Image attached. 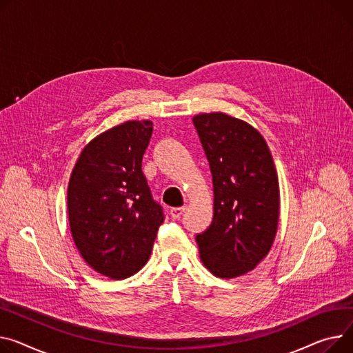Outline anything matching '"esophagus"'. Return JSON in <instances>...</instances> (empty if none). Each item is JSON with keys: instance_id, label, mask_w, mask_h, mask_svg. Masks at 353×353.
Instances as JSON below:
<instances>
[{"instance_id": "34e87169", "label": "esophagus", "mask_w": 353, "mask_h": 353, "mask_svg": "<svg viewBox=\"0 0 353 353\" xmlns=\"http://www.w3.org/2000/svg\"><path fill=\"white\" fill-rule=\"evenodd\" d=\"M184 207H173L170 208V216L174 219V220H179L181 217V214L184 213Z\"/></svg>"}]
</instances>
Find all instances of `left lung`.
<instances>
[{"label":"left lung","mask_w":353,"mask_h":353,"mask_svg":"<svg viewBox=\"0 0 353 353\" xmlns=\"http://www.w3.org/2000/svg\"><path fill=\"white\" fill-rule=\"evenodd\" d=\"M214 187L211 225L197 234L200 258L220 278L254 270L270 252L279 217V185L261 133L221 112L193 117Z\"/></svg>","instance_id":"8db88e82"}]
</instances>
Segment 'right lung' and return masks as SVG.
Listing matches in <instances>:
<instances>
[{
  "label": "right lung",
  "mask_w": 353,
  "mask_h": 353,
  "mask_svg": "<svg viewBox=\"0 0 353 353\" xmlns=\"http://www.w3.org/2000/svg\"><path fill=\"white\" fill-rule=\"evenodd\" d=\"M150 121L117 125L85 146L68 184V217L86 264L123 279L148 263L163 208L153 200L142 159Z\"/></svg>",
  "instance_id": "right-lung-1"
}]
</instances>
